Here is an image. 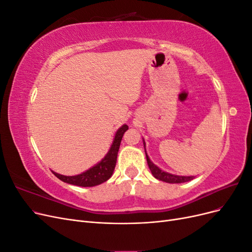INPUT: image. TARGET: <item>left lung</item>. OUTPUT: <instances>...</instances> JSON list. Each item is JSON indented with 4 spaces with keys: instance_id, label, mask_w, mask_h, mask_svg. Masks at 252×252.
Returning a JSON list of instances; mask_svg holds the SVG:
<instances>
[{
    "instance_id": "obj_1",
    "label": "left lung",
    "mask_w": 252,
    "mask_h": 252,
    "mask_svg": "<svg viewBox=\"0 0 252 252\" xmlns=\"http://www.w3.org/2000/svg\"><path fill=\"white\" fill-rule=\"evenodd\" d=\"M143 144H144V147H145V141L143 139ZM145 154H146V158H147V163H148V166H149V169L152 173V175L154 177L159 181H163V182H166V183H170V184H178V183H186V182H189L194 179L193 175H189V177H187V175H178V174H172V173H169V172H166L164 170H162L159 167H158L156 164L152 163L150 161V158L147 155L146 152V148H145Z\"/></svg>"
}]
</instances>
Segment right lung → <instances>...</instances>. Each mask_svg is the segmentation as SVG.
I'll list each match as a JSON object with an SVG mask.
<instances>
[{"label":"right lung","instance_id":"add662e5","mask_svg":"<svg viewBox=\"0 0 252 252\" xmlns=\"http://www.w3.org/2000/svg\"><path fill=\"white\" fill-rule=\"evenodd\" d=\"M127 129H128V126L126 124L121 126L118 129L116 134H114L112 144L107 154H106V156L101 159L100 162L96 163L94 166L87 169L86 171H84L77 175H63V174L57 173L55 171H52V173L61 181L67 183V184H71L75 186L94 187V186L102 184V183L106 182L111 178L114 167H116L121 141Z\"/></svg>","mask_w":252,"mask_h":252}]
</instances>
